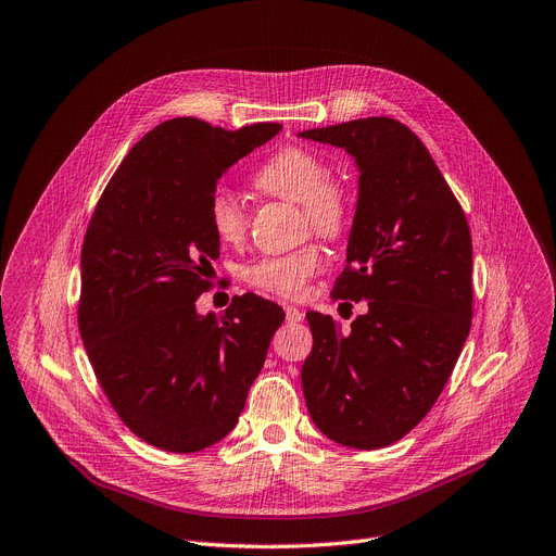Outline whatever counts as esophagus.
<instances>
[{"mask_svg": "<svg viewBox=\"0 0 556 556\" xmlns=\"http://www.w3.org/2000/svg\"><path fill=\"white\" fill-rule=\"evenodd\" d=\"M283 311H286V320L291 323V325H295V323H302L304 320V313L300 311V308H295V306H283Z\"/></svg>", "mask_w": 556, "mask_h": 556, "instance_id": "34e87169", "label": "esophagus"}]
</instances>
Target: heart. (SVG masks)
I'll list each match as a JSON object with an SVG mask.
<instances>
[{"mask_svg": "<svg viewBox=\"0 0 556 556\" xmlns=\"http://www.w3.org/2000/svg\"><path fill=\"white\" fill-rule=\"evenodd\" d=\"M254 186L265 195L302 206L313 231L333 238L348 227L350 202L345 190L329 179L325 159L306 148H283L254 173ZM208 225L223 243H238L248 231V215L233 192L220 188L208 202ZM323 254L316 245L265 256L250 265L245 279L281 298H298L306 281L320 270Z\"/></svg>", "mask_w": 556, "mask_h": 556, "instance_id": "obj_1", "label": "heart"}]
</instances>
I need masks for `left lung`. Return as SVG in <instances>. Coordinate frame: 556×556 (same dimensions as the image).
<instances>
[{"mask_svg": "<svg viewBox=\"0 0 556 556\" xmlns=\"http://www.w3.org/2000/svg\"><path fill=\"white\" fill-rule=\"evenodd\" d=\"M298 136L343 148L356 163L348 268L331 295L368 300L348 331L331 316L306 313V408L333 443L386 447L429 414L464 350L470 229L422 140L397 119H352Z\"/></svg>", "mask_w": 556, "mask_h": 556, "instance_id": "obj_1", "label": "left lung"}]
</instances>
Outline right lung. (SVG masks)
Listing matches in <instances>:
<instances>
[{"label": "right lung", "mask_w": 556, "mask_h": 556, "mask_svg": "<svg viewBox=\"0 0 556 556\" xmlns=\"http://www.w3.org/2000/svg\"><path fill=\"white\" fill-rule=\"evenodd\" d=\"M279 131L167 119L134 144L92 213L81 250L84 348L117 416L159 450L200 452L227 437L286 318L252 293L225 316L195 306L220 256L211 195Z\"/></svg>", "instance_id": "1"}]
</instances>
